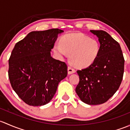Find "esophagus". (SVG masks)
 Masks as SVG:
<instances>
[{"label":"esophagus","mask_w":130,"mask_h":130,"mask_svg":"<svg viewBox=\"0 0 130 130\" xmlns=\"http://www.w3.org/2000/svg\"><path fill=\"white\" fill-rule=\"evenodd\" d=\"M68 74H73V73H74L75 72H76V70H75L74 68H72V67L68 66Z\"/></svg>","instance_id":"1"}]
</instances>
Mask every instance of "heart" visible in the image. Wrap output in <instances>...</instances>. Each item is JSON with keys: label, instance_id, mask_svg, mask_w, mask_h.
<instances>
[{"label": "heart", "instance_id": "b5f03b06", "mask_svg": "<svg viewBox=\"0 0 130 130\" xmlns=\"http://www.w3.org/2000/svg\"><path fill=\"white\" fill-rule=\"evenodd\" d=\"M100 45L94 38L82 33L66 34L56 42L54 51L58 57H62L69 54V59L78 68H86L94 62L99 55Z\"/></svg>", "mask_w": 130, "mask_h": 130}]
</instances>
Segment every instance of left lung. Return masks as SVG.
Here are the masks:
<instances>
[{"label":"left lung","mask_w":130,"mask_h":130,"mask_svg":"<svg viewBox=\"0 0 130 130\" xmlns=\"http://www.w3.org/2000/svg\"><path fill=\"white\" fill-rule=\"evenodd\" d=\"M98 37L100 50L89 67L77 70L76 92L83 102L97 105L106 102L118 89L124 73L123 54L118 42L104 30H91Z\"/></svg>","instance_id":"8db88e82"}]
</instances>
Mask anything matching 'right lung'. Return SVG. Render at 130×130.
I'll return each mask as SVG.
<instances>
[{
  "label": "right lung",
  "instance_id": "add662e5",
  "mask_svg": "<svg viewBox=\"0 0 130 130\" xmlns=\"http://www.w3.org/2000/svg\"><path fill=\"white\" fill-rule=\"evenodd\" d=\"M62 32L59 29L30 32L12 51L8 71L10 85L27 105L48 103L68 75L66 64L51 56L57 35Z\"/></svg>",
  "mask_w": 130,
  "mask_h": 130
}]
</instances>
